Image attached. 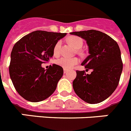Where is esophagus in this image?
<instances>
[{"instance_id":"1","label":"esophagus","mask_w":131,"mask_h":131,"mask_svg":"<svg viewBox=\"0 0 131 131\" xmlns=\"http://www.w3.org/2000/svg\"><path fill=\"white\" fill-rule=\"evenodd\" d=\"M67 71H68V70H67V69H63V73H66Z\"/></svg>"}]
</instances>
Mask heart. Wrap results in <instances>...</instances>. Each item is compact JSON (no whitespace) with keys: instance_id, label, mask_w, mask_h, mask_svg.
<instances>
[{"instance_id":"obj_1","label":"heart","mask_w":131,"mask_h":131,"mask_svg":"<svg viewBox=\"0 0 131 131\" xmlns=\"http://www.w3.org/2000/svg\"><path fill=\"white\" fill-rule=\"evenodd\" d=\"M68 40L69 43L72 45L77 49H80L83 47V39L81 38L77 37V36H71V37H69ZM61 46H62V41L61 40H59V41H58L56 43L55 46L54 47V55H58L59 53H60ZM79 62V60L77 58H70L62 57L58 59L56 61V63H57L58 66L62 67L63 69H71L75 65H77Z\"/></svg>"}]
</instances>
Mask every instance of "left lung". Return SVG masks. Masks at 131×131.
<instances>
[{"label":"left lung","mask_w":131,"mask_h":131,"mask_svg":"<svg viewBox=\"0 0 131 131\" xmlns=\"http://www.w3.org/2000/svg\"><path fill=\"white\" fill-rule=\"evenodd\" d=\"M86 40L89 56L81 63L86 70L76 71L73 87L77 95L86 102L97 104L111 96L119 84L123 62L119 45L106 33L96 30L71 33Z\"/></svg>","instance_id":"left-lung-1"}]
</instances>
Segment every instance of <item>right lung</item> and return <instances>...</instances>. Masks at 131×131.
Masks as SVG:
<instances>
[{"mask_svg":"<svg viewBox=\"0 0 131 131\" xmlns=\"http://www.w3.org/2000/svg\"><path fill=\"white\" fill-rule=\"evenodd\" d=\"M66 35L35 31L14 45L9 73L16 91L24 99L38 102L47 99L55 91L63 76V68L53 64L45 70L41 64L52 57L56 43Z\"/></svg>","mask_w":131,"mask_h":131,"instance_id":"1","label":"right lung"}]
</instances>
